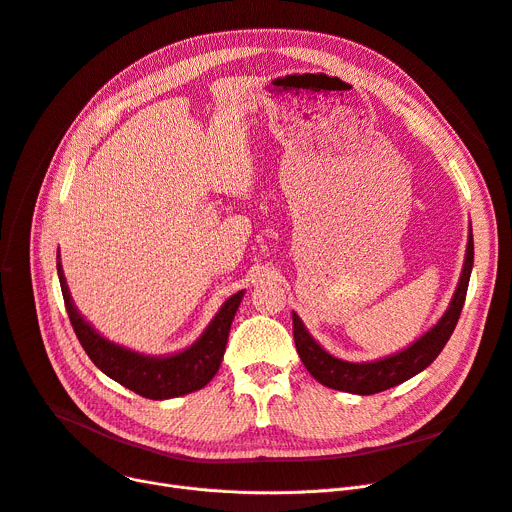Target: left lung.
I'll return each instance as SVG.
<instances>
[{
  "label": "left lung",
  "mask_w": 512,
  "mask_h": 512,
  "mask_svg": "<svg viewBox=\"0 0 512 512\" xmlns=\"http://www.w3.org/2000/svg\"><path fill=\"white\" fill-rule=\"evenodd\" d=\"M471 270H473V234L469 232L463 274H461L459 286H456V290H454L450 307L446 309L442 319L432 330L425 332L417 342H413L409 348H405V351H400V353L380 359V361L348 363V361L332 357L311 338V334L303 326L299 315L292 313L294 344H297V353H299L303 365L307 367V371L319 384L340 390V392H351V394H361V396L378 394V392H384L388 388H394L402 382L411 380L413 375H417L427 365L434 363V359L442 353V348L446 346L448 338L452 336V332L456 328V321H459L463 305H465Z\"/></svg>",
  "instance_id": "1"
}]
</instances>
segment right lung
<instances>
[{
    "label": "right lung",
    "mask_w": 512,
    "mask_h": 512,
    "mask_svg": "<svg viewBox=\"0 0 512 512\" xmlns=\"http://www.w3.org/2000/svg\"><path fill=\"white\" fill-rule=\"evenodd\" d=\"M58 276L70 324L89 359L107 375V378H112L124 388L151 400L184 396L188 392L201 390L211 382L224 359L232 319L242 301V294H245L242 290L232 294V297L222 305V309L215 313L201 338L195 344L184 348L182 353L168 357H149L141 353H132L130 348L114 344L110 340H105L101 334H97L89 326V321H85V317L76 311L60 261Z\"/></svg>",
    "instance_id": "right-lung-1"
}]
</instances>
